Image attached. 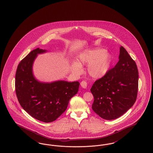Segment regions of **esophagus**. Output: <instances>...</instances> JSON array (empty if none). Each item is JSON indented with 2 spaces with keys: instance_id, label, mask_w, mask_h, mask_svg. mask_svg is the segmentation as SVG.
<instances>
[{
  "instance_id": "esophagus-1",
  "label": "esophagus",
  "mask_w": 153,
  "mask_h": 153,
  "mask_svg": "<svg viewBox=\"0 0 153 153\" xmlns=\"http://www.w3.org/2000/svg\"><path fill=\"white\" fill-rule=\"evenodd\" d=\"M80 85L83 88H87V82L85 81H82L81 82Z\"/></svg>"
}]
</instances>
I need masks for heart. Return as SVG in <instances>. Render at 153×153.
<instances>
[{
    "label": "heart",
    "mask_w": 153,
    "mask_h": 153,
    "mask_svg": "<svg viewBox=\"0 0 153 153\" xmlns=\"http://www.w3.org/2000/svg\"><path fill=\"white\" fill-rule=\"evenodd\" d=\"M111 57L109 53L102 49H88L82 52L77 59V64H73V72L80 75L82 73V66L87 65V72L94 79L104 77L109 69Z\"/></svg>",
    "instance_id": "b5f03b06"
}]
</instances>
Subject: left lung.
Returning a JSON list of instances; mask_svg holds the SVG:
<instances>
[{"instance_id": "8db88e82", "label": "left lung", "mask_w": 153, "mask_h": 153, "mask_svg": "<svg viewBox=\"0 0 153 153\" xmlns=\"http://www.w3.org/2000/svg\"><path fill=\"white\" fill-rule=\"evenodd\" d=\"M119 60L91 89L94 97L92 108L104 119L113 120L123 115L134 105L138 89V70L134 59L123 46Z\"/></svg>"}]
</instances>
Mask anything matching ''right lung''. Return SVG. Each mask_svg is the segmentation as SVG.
<instances>
[{
  "label": "right lung",
  "mask_w": 153,
  "mask_h": 153,
  "mask_svg": "<svg viewBox=\"0 0 153 153\" xmlns=\"http://www.w3.org/2000/svg\"><path fill=\"white\" fill-rule=\"evenodd\" d=\"M45 51L37 48L21 60L16 71L15 87L24 110L36 120L49 123L65 111L70 99L78 92L80 83L65 81L42 83L36 80L32 73L33 62L37 54Z\"/></svg>",
  "instance_id": "obj_1"
}]
</instances>
